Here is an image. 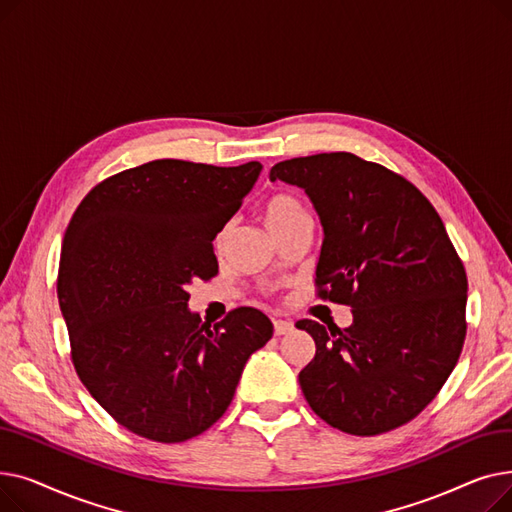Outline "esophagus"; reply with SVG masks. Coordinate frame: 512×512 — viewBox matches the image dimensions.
Segmentation results:
<instances>
[{"instance_id": "1", "label": "esophagus", "mask_w": 512, "mask_h": 512, "mask_svg": "<svg viewBox=\"0 0 512 512\" xmlns=\"http://www.w3.org/2000/svg\"><path fill=\"white\" fill-rule=\"evenodd\" d=\"M294 330V324L288 319H274V334L276 336H284L290 334Z\"/></svg>"}]
</instances>
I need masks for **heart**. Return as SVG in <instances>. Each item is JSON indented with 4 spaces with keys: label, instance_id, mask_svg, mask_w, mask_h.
Instances as JSON below:
<instances>
[{
    "label": "heart",
    "instance_id": "1",
    "mask_svg": "<svg viewBox=\"0 0 512 512\" xmlns=\"http://www.w3.org/2000/svg\"><path fill=\"white\" fill-rule=\"evenodd\" d=\"M307 215L305 207L301 205L299 199H294L290 195H276L270 201L263 205L261 218L265 228L274 234H278L280 230H284L290 222H294L297 218H303Z\"/></svg>",
    "mask_w": 512,
    "mask_h": 512
}]
</instances>
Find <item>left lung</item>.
<instances>
[{
	"label": "left lung",
	"instance_id": "8db88e82",
	"mask_svg": "<svg viewBox=\"0 0 512 512\" xmlns=\"http://www.w3.org/2000/svg\"><path fill=\"white\" fill-rule=\"evenodd\" d=\"M270 180L313 203L319 297L353 309L344 330L297 321L315 340L299 373L309 407L353 436L405 425L436 398L467 332L465 267L438 211L409 180L344 151L280 161Z\"/></svg>",
	"mask_w": 512,
	"mask_h": 512
}]
</instances>
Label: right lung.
Here are the masks:
<instances>
[{
    "label": "right lung",
    "mask_w": 512,
    "mask_h": 512,
    "mask_svg": "<svg viewBox=\"0 0 512 512\" xmlns=\"http://www.w3.org/2000/svg\"><path fill=\"white\" fill-rule=\"evenodd\" d=\"M263 166L155 159L97 184L68 224L58 274L72 363L132 434L184 442L218 421L274 326L253 307L203 324L188 286L218 274L213 238Z\"/></svg>",
    "instance_id": "1"
}]
</instances>
